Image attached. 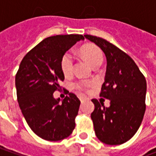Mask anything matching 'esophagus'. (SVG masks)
I'll list each match as a JSON object with an SVG mask.
<instances>
[{"mask_svg":"<svg viewBox=\"0 0 156 156\" xmlns=\"http://www.w3.org/2000/svg\"><path fill=\"white\" fill-rule=\"evenodd\" d=\"M79 99H80V101H81V103H83V102L84 101L85 97H84V96H79Z\"/></svg>","mask_w":156,"mask_h":156,"instance_id":"obj_1","label":"esophagus"}]
</instances>
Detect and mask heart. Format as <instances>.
Listing matches in <instances>:
<instances>
[{
	"label": "heart",
	"instance_id": "heart-1",
	"mask_svg": "<svg viewBox=\"0 0 156 156\" xmlns=\"http://www.w3.org/2000/svg\"><path fill=\"white\" fill-rule=\"evenodd\" d=\"M81 53L83 57L88 61L93 68L96 66H100L104 61V56L102 51L94 45H86L81 49ZM61 69L64 75H69L73 71V56L70 51H68L62 55L61 58ZM88 85L87 83H78L77 87L78 88H83Z\"/></svg>",
	"mask_w": 156,
	"mask_h": 156
}]
</instances>
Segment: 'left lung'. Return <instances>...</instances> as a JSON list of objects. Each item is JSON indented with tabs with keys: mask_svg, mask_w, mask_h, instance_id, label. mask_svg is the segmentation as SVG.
Listing matches in <instances>:
<instances>
[{
	"mask_svg": "<svg viewBox=\"0 0 156 156\" xmlns=\"http://www.w3.org/2000/svg\"><path fill=\"white\" fill-rule=\"evenodd\" d=\"M101 48L107 59L105 83L100 96L110 100L105 107L92 99L91 119L96 136L106 144L117 145L129 140L140 126L145 112L146 80L134 60L105 39L84 35Z\"/></svg>",
	"mask_w": 156,
	"mask_h": 156,
	"instance_id": "8db88e82",
	"label": "left lung"
}]
</instances>
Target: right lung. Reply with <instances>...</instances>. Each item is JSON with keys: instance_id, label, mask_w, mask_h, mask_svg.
<instances>
[{"instance_id": "right-lung-1", "label": "right lung", "mask_w": 156, "mask_h": 156, "mask_svg": "<svg viewBox=\"0 0 156 156\" xmlns=\"http://www.w3.org/2000/svg\"><path fill=\"white\" fill-rule=\"evenodd\" d=\"M83 35L49 37L29 51L20 63L16 74V88L19 107L27 123L43 140H62L75 128L80 100L68 93L63 100L53 98L64 80L61 58Z\"/></svg>"}]
</instances>
